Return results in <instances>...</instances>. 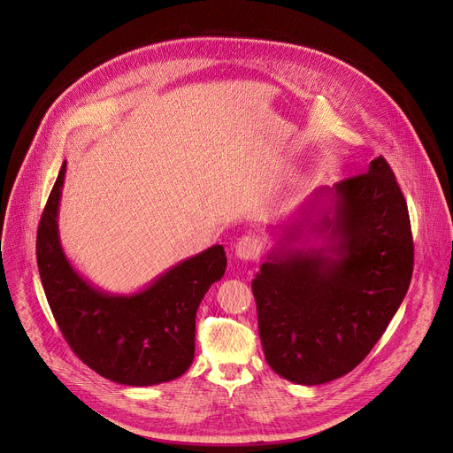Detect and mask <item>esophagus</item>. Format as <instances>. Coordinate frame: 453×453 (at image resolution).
<instances>
[{
  "label": "esophagus",
  "instance_id": "obj_1",
  "mask_svg": "<svg viewBox=\"0 0 453 453\" xmlns=\"http://www.w3.org/2000/svg\"><path fill=\"white\" fill-rule=\"evenodd\" d=\"M261 252V239L256 234H245L235 242V256L242 261L256 259Z\"/></svg>",
  "mask_w": 453,
  "mask_h": 453
}]
</instances>
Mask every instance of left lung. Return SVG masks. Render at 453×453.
I'll list each match as a JSON object with an SVG mask.
<instances>
[{
  "instance_id": "1",
  "label": "left lung",
  "mask_w": 453,
  "mask_h": 453,
  "mask_svg": "<svg viewBox=\"0 0 453 453\" xmlns=\"http://www.w3.org/2000/svg\"><path fill=\"white\" fill-rule=\"evenodd\" d=\"M325 196L333 204L321 211ZM306 206L304 221L319 214L314 228L326 245L296 249L303 223L285 226L252 292L266 363L311 387L352 372L385 334L410 287L413 241L404 196L382 156Z\"/></svg>"
}]
</instances>
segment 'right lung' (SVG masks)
<instances>
[{"label":"right lung","instance_id":"right-lung-1","mask_svg":"<svg viewBox=\"0 0 453 453\" xmlns=\"http://www.w3.org/2000/svg\"><path fill=\"white\" fill-rule=\"evenodd\" d=\"M63 161L36 237L42 285L73 352L119 385L150 387L183 375L194 361L196 311L226 268L221 245L166 270L145 290L111 296L94 288L68 263L58 234Z\"/></svg>","mask_w":453,"mask_h":453}]
</instances>
